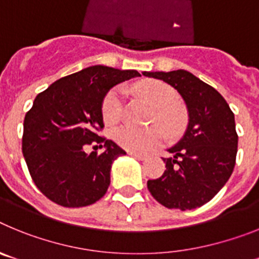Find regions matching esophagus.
<instances>
[{"label": "esophagus", "instance_id": "obj_1", "mask_svg": "<svg viewBox=\"0 0 259 259\" xmlns=\"http://www.w3.org/2000/svg\"><path fill=\"white\" fill-rule=\"evenodd\" d=\"M128 154L135 157L136 159H140V161H145L146 158H148V155L146 154H141V153H136V152H128Z\"/></svg>", "mask_w": 259, "mask_h": 259}]
</instances>
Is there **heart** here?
I'll return each instance as SVG.
<instances>
[{
    "instance_id": "b5f03b06",
    "label": "heart",
    "mask_w": 259,
    "mask_h": 259,
    "mask_svg": "<svg viewBox=\"0 0 259 259\" xmlns=\"http://www.w3.org/2000/svg\"><path fill=\"white\" fill-rule=\"evenodd\" d=\"M137 93L154 107L155 119L164 127L170 136H178L187 123L184 110L176 104L178 93L166 83L152 80L137 87ZM123 92L120 88L110 91L102 102V118L107 124H115L122 118ZM113 139L119 146L130 152L144 153L154 149L166 140V134L161 127L136 130L132 127L116 128Z\"/></svg>"
}]
</instances>
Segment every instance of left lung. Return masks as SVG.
Listing matches in <instances>:
<instances>
[{
    "instance_id": "1",
    "label": "left lung",
    "mask_w": 259,
    "mask_h": 259,
    "mask_svg": "<svg viewBox=\"0 0 259 259\" xmlns=\"http://www.w3.org/2000/svg\"><path fill=\"white\" fill-rule=\"evenodd\" d=\"M182 96L188 125L163 158L161 178L148 180V189L168 209L192 210L209 202L228 182L235 167L237 137L235 115L221 93L189 71H144Z\"/></svg>"
}]
</instances>
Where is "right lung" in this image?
<instances>
[{"instance_id": "right-lung-1", "label": "right lung", "mask_w": 259, "mask_h": 259, "mask_svg": "<svg viewBox=\"0 0 259 259\" xmlns=\"http://www.w3.org/2000/svg\"><path fill=\"white\" fill-rule=\"evenodd\" d=\"M137 76L136 70L89 66L36 96L23 123L22 150L32 179L53 202L83 207L104 197L111 164L125 152L97 135L104 127L102 102L113 87ZM92 142L104 153L84 152Z\"/></svg>"}]
</instances>
